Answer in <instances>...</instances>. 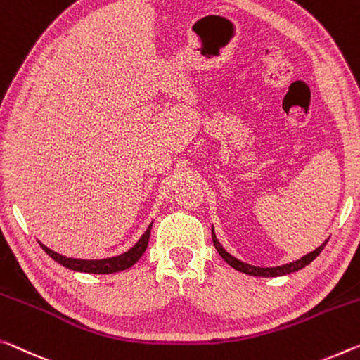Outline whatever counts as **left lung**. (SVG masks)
<instances>
[{
	"label": "left lung",
	"mask_w": 360,
	"mask_h": 360,
	"mask_svg": "<svg viewBox=\"0 0 360 360\" xmlns=\"http://www.w3.org/2000/svg\"><path fill=\"white\" fill-rule=\"evenodd\" d=\"M211 237H213V243H214L216 250H218V253L221 255V258L224 259V261L227 262V264L232 266L233 269L240 271V272H243V274H248V276H256V277H278V276H285V274H292V272H296V271L303 269L304 266H307L311 261H314V259L317 258L319 253L322 252L323 247H325V245H327V242H328V240H325V243H322L321 247L314 250V252L307 253L306 256H303V258L298 259V261L288 262V264L277 266V267H256V266H252V264H245V262L236 259L232 255L227 253L226 250L221 247L219 242L216 240V236H214L213 229H211Z\"/></svg>",
	"instance_id": "8db88e82"
}]
</instances>
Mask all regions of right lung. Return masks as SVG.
<instances>
[{
  "mask_svg": "<svg viewBox=\"0 0 360 360\" xmlns=\"http://www.w3.org/2000/svg\"><path fill=\"white\" fill-rule=\"evenodd\" d=\"M150 229L152 224L149 226V229L144 232V236L139 238V242L134 245L133 248L128 250L127 253L115 256V258H107V259H96V261H86V259H73V258H65V256L54 253L53 250H49L48 247H44L43 243L41 248L46 252L51 258L54 261L59 262L67 269L72 271H78V272H89V274H113V272H120L131 267L136 262L139 261V258L144 255L147 245H149V238H150Z\"/></svg>",
  "mask_w": 360,
  "mask_h": 360,
  "instance_id": "right-lung-1",
  "label": "right lung"
}]
</instances>
